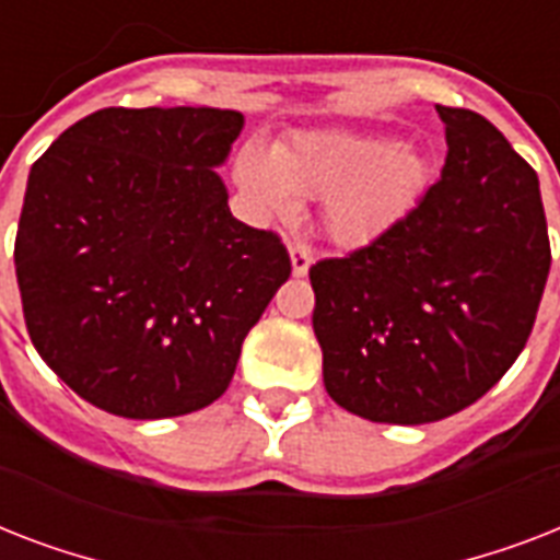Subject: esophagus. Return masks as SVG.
<instances>
[{
	"instance_id": "1",
	"label": "esophagus",
	"mask_w": 560,
	"mask_h": 560,
	"mask_svg": "<svg viewBox=\"0 0 560 560\" xmlns=\"http://www.w3.org/2000/svg\"><path fill=\"white\" fill-rule=\"evenodd\" d=\"M311 264H314V253L305 244H290V267H293L296 279H302L311 270Z\"/></svg>"
}]
</instances>
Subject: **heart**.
Wrapping results in <instances>:
<instances>
[{"label":"heart","instance_id":"heart-1","mask_svg":"<svg viewBox=\"0 0 560 560\" xmlns=\"http://www.w3.org/2000/svg\"><path fill=\"white\" fill-rule=\"evenodd\" d=\"M235 183L261 218H293L299 197H323V229L334 244L383 237L424 194L430 162L416 144L349 127H311L272 144H244Z\"/></svg>","mask_w":560,"mask_h":560}]
</instances>
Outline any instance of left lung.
Here are the masks:
<instances>
[{"label": "left lung", "mask_w": 560, "mask_h": 560, "mask_svg": "<svg viewBox=\"0 0 560 560\" xmlns=\"http://www.w3.org/2000/svg\"><path fill=\"white\" fill-rule=\"evenodd\" d=\"M435 113L442 179L386 235L311 267L325 389L377 424L482 398L529 340L552 261L529 162L479 113Z\"/></svg>", "instance_id": "8db88e82"}]
</instances>
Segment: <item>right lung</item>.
Instances as JSON below:
<instances>
[{
  "mask_svg": "<svg viewBox=\"0 0 560 560\" xmlns=\"http://www.w3.org/2000/svg\"><path fill=\"white\" fill-rule=\"evenodd\" d=\"M237 109H98L28 174L13 264L31 342L104 412L186 416L226 392L288 281L272 232L232 218L218 168Z\"/></svg>",
  "mask_w": 560,
  "mask_h": 560,
  "instance_id": "right-lung-1",
  "label": "right lung"
}]
</instances>
